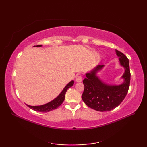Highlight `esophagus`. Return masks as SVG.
I'll return each mask as SVG.
<instances>
[{
    "mask_svg": "<svg viewBox=\"0 0 147 147\" xmlns=\"http://www.w3.org/2000/svg\"><path fill=\"white\" fill-rule=\"evenodd\" d=\"M82 76L81 75H77L76 77V81L77 82H82Z\"/></svg>",
    "mask_w": 147,
    "mask_h": 147,
    "instance_id": "obj_1",
    "label": "esophagus"
}]
</instances>
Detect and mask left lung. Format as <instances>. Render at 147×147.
Returning <instances> with one entry per match:
<instances>
[{
    "label": "left lung",
    "mask_w": 147,
    "mask_h": 147,
    "mask_svg": "<svg viewBox=\"0 0 147 147\" xmlns=\"http://www.w3.org/2000/svg\"><path fill=\"white\" fill-rule=\"evenodd\" d=\"M115 52L120 64L125 69L122 76L124 79L123 83L119 85H110L100 80L96 74L102 69L104 65H98L92 71L86 73V78L83 81L85 88L82 98L86 105L94 110L100 112L112 110L123 101L128 92L131 77L129 59L117 50Z\"/></svg>",
    "instance_id": "left-lung-1"
}]
</instances>
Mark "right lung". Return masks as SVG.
Listing matches in <instances>:
<instances>
[{"label":"right lung","mask_w":147,"mask_h":147,"mask_svg":"<svg viewBox=\"0 0 147 147\" xmlns=\"http://www.w3.org/2000/svg\"><path fill=\"white\" fill-rule=\"evenodd\" d=\"M42 45H36V47H42ZM73 84H74V81H71V82H70L66 86H65V88L63 89V90H62V92L58 96H57V97H56L54 100H53L52 101L47 103V104H43L42 105H38V106H32L29 105H27L28 106L30 109H33L34 111L42 112H49L51 111L54 110V109H57L62 104V102H64L65 93H66L67 90L69 88H70V87H71L73 85Z\"/></svg>","instance_id":"right-lung-1"}]
</instances>
